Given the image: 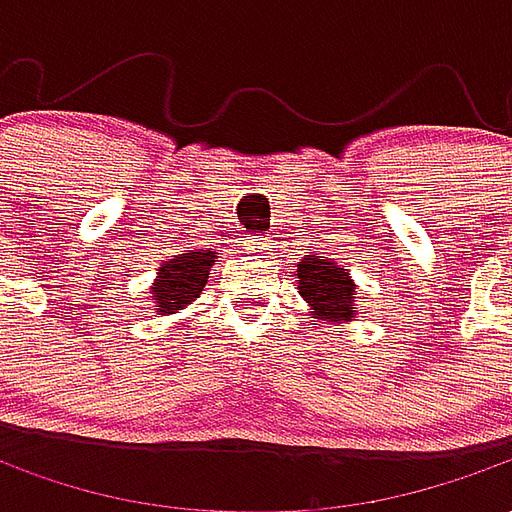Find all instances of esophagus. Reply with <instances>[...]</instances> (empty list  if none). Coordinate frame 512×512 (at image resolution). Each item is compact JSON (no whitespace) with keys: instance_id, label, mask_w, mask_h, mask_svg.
<instances>
[{"instance_id":"obj_1","label":"esophagus","mask_w":512,"mask_h":512,"mask_svg":"<svg viewBox=\"0 0 512 512\" xmlns=\"http://www.w3.org/2000/svg\"><path fill=\"white\" fill-rule=\"evenodd\" d=\"M266 244H268L266 235H249V238H246V249H249V252H263Z\"/></svg>"}]
</instances>
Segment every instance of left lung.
I'll list each match as a JSON object with an SVG mask.
<instances>
[{
	"label": "left lung",
	"mask_w": 512,
	"mask_h": 512,
	"mask_svg": "<svg viewBox=\"0 0 512 512\" xmlns=\"http://www.w3.org/2000/svg\"><path fill=\"white\" fill-rule=\"evenodd\" d=\"M296 282L304 301L323 321H348L356 315V288L348 279V268H337L332 260L304 255Z\"/></svg>",
	"instance_id": "left-lung-1"
}]
</instances>
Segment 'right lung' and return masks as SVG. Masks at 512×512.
<instances>
[{"label": "right lung", "mask_w": 512, "mask_h": 512, "mask_svg": "<svg viewBox=\"0 0 512 512\" xmlns=\"http://www.w3.org/2000/svg\"><path fill=\"white\" fill-rule=\"evenodd\" d=\"M213 257H216V252H208V249L186 252V255L175 257V260H169L158 268V279L153 285L158 312L183 310L186 304L200 299V290L208 282Z\"/></svg>", "instance_id": "obj_1"}]
</instances>
